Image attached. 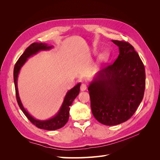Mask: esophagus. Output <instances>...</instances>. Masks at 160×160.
<instances>
[{
    "instance_id": "34e87169",
    "label": "esophagus",
    "mask_w": 160,
    "mask_h": 160,
    "mask_svg": "<svg viewBox=\"0 0 160 160\" xmlns=\"http://www.w3.org/2000/svg\"><path fill=\"white\" fill-rule=\"evenodd\" d=\"M87 89V85L85 83H82L81 85V91H84Z\"/></svg>"
}]
</instances>
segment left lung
<instances>
[{"mask_svg":"<svg viewBox=\"0 0 160 160\" xmlns=\"http://www.w3.org/2000/svg\"><path fill=\"white\" fill-rule=\"evenodd\" d=\"M119 54L113 64L96 74L88 88L95 118L105 125L126 122L142 102L146 88L145 67L129 42L112 40Z\"/></svg>","mask_w":160,"mask_h":160,"instance_id":"obj_1","label":"left lung"}]
</instances>
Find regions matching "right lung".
Instances as JSON below:
<instances>
[{"label": "right lung", "instance_id": "right-lung-1", "mask_svg": "<svg viewBox=\"0 0 160 160\" xmlns=\"http://www.w3.org/2000/svg\"><path fill=\"white\" fill-rule=\"evenodd\" d=\"M53 47L52 45L49 46L46 43L42 42H34L31 44L29 47H27L23 54L20 57L17 62H16L15 65L14 67V87H15V91H16V97L17 100L18 104V106L20 107L21 109L23 112V113L26 115V117L28 119L30 122L37 126V128L46 129V130H56L62 128L64 125L68 122L69 118V110L70 106L71 105L72 101L76 98V97L79 95L80 91V85L81 83H79L76 85L74 88H72L71 89L67 92L63 102H62L61 107L60 108L59 111L57 114L53 116L52 118L47 119V120H38L34 118L32 115L29 114V113L23 107V105L21 103L20 98H19L18 87H17V80L19 72L21 69V67L28 60V58L30 57L36 55L38 52L41 51H46L49 50Z\"/></svg>", "mask_w": 160, "mask_h": 160}]
</instances>
